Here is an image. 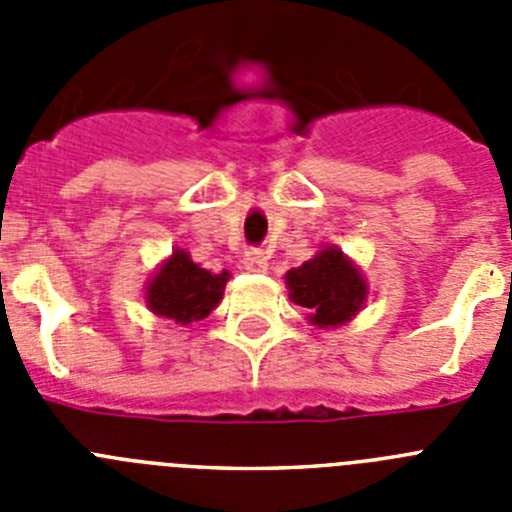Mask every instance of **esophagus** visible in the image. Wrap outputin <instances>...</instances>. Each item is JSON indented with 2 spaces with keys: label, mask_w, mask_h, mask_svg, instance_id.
<instances>
[{
  "label": "esophagus",
  "mask_w": 512,
  "mask_h": 512,
  "mask_svg": "<svg viewBox=\"0 0 512 512\" xmlns=\"http://www.w3.org/2000/svg\"><path fill=\"white\" fill-rule=\"evenodd\" d=\"M243 266L248 271H266L269 269V256L264 253V248H248L246 256H243Z\"/></svg>",
  "instance_id": "1"
}]
</instances>
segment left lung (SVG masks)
<instances>
[{"instance_id": "8db88e82", "label": "left lung", "mask_w": 512, "mask_h": 512, "mask_svg": "<svg viewBox=\"0 0 512 512\" xmlns=\"http://www.w3.org/2000/svg\"><path fill=\"white\" fill-rule=\"evenodd\" d=\"M292 302L310 310L320 328H333L356 315L366 300V284L359 269L338 248H325L315 259L287 271Z\"/></svg>"}]
</instances>
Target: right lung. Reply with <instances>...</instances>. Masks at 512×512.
Returning <instances> with one entry per match:
<instances>
[{"label":"right lung","mask_w":512,"mask_h":512,"mask_svg":"<svg viewBox=\"0 0 512 512\" xmlns=\"http://www.w3.org/2000/svg\"><path fill=\"white\" fill-rule=\"evenodd\" d=\"M228 277V271L212 274L200 269V264L189 259L187 251L176 248L148 284L146 302L161 318L187 325L192 320L207 318L215 310L217 302L223 300Z\"/></svg>","instance_id":"right-lung-1"}]
</instances>
